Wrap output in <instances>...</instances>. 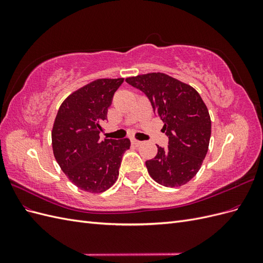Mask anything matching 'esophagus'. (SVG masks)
I'll use <instances>...</instances> for the list:
<instances>
[{
    "instance_id": "obj_1",
    "label": "esophagus",
    "mask_w": 263,
    "mask_h": 263,
    "mask_svg": "<svg viewBox=\"0 0 263 263\" xmlns=\"http://www.w3.org/2000/svg\"><path fill=\"white\" fill-rule=\"evenodd\" d=\"M130 141H132V145H134V146H139L140 144H141V141H139V140H137V139H135V138H132L130 139Z\"/></svg>"
}]
</instances>
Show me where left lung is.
<instances>
[{
    "instance_id": "left-lung-1",
    "label": "left lung",
    "mask_w": 263,
    "mask_h": 263,
    "mask_svg": "<svg viewBox=\"0 0 263 263\" xmlns=\"http://www.w3.org/2000/svg\"><path fill=\"white\" fill-rule=\"evenodd\" d=\"M126 82L147 95L169 137L168 147L157 145L156 157L146 161L150 177L166 187L186 184L201 169L210 145L212 122L201 95L161 72L129 77Z\"/></svg>"
}]
</instances>
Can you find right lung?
<instances>
[{"instance_id":"right-lung-1","label":"right lung","mask_w":263,"mask_h":263,"mask_svg":"<svg viewBox=\"0 0 263 263\" xmlns=\"http://www.w3.org/2000/svg\"><path fill=\"white\" fill-rule=\"evenodd\" d=\"M123 78L98 79L71 93L54 118L53 156L67 178L80 190L102 193L118 178L122 157L130 147L128 138L100 139L113 95Z\"/></svg>"}]
</instances>
